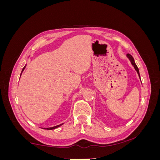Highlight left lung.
Instances as JSON below:
<instances>
[{
  "mask_svg": "<svg viewBox=\"0 0 160 160\" xmlns=\"http://www.w3.org/2000/svg\"><path fill=\"white\" fill-rule=\"evenodd\" d=\"M127 56H128V57L129 59V60H130L131 62H132V65L134 67L135 69L136 70V71L138 72V75H139V77H140V75H139V69H138V66L136 65V64H135V61H134V59H133V57H132V55H129V54H127Z\"/></svg>",
  "mask_w": 160,
  "mask_h": 160,
  "instance_id": "1",
  "label": "left lung"
}]
</instances>
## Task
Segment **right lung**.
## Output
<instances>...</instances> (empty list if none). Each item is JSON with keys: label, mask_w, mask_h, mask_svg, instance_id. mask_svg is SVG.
I'll list each match as a JSON object with an SVG mask.
<instances>
[{"label": "right lung", "mask_w": 160, "mask_h": 160, "mask_svg": "<svg viewBox=\"0 0 160 160\" xmlns=\"http://www.w3.org/2000/svg\"><path fill=\"white\" fill-rule=\"evenodd\" d=\"M25 66L24 67V68L22 69V72L24 71V69H25ZM22 72H21V73H22ZM61 125H62V124H60V125H57V126H55V127H52V128H45V129H49V130H50V129H56V128H59V126H61Z\"/></svg>", "instance_id": "add662e5"}]
</instances>
